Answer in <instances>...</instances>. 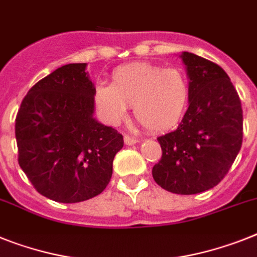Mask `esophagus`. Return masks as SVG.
<instances>
[{"instance_id":"obj_1","label":"esophagus","mask_w":257,"mask_h":257,"mask_svg":"<svg viewBox=\"0 0 257 257\" xmlns=\"http://www.w3.org/2000/svg\"><path fill=\"white\" fill-rule=\"evenodd\" d=\"M140 140L136 139V137H132V136H125L124 137V142L126 144V145H135V144H137Z\"/></svg>"}]
</instances>
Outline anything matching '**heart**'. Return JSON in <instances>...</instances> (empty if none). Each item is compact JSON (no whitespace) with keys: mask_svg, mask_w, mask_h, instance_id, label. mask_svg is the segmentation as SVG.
<instances>
[{"mask_svg":"<svg viewBox=\"0 0 257 257\" xmlns=\"http://www.w3.org/2000/svg\"><path fill=\"white\" fill-rule=\"evenodd\" d=\"M189 100V82L176 68L135 62L115 69L111 85L99 83L94 103L104 120L117 125L133 105L136 120L150 132H167L180 121Z\"/></svg>","mask_w":257,"mask_h":257,"instance_id":"obj_1","label":"heart"}]
</instances>
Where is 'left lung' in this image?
Returning a JSON list of instances; mask_svg holds the SVG:
<instances>
[{
  "label": "left lung",
  "instance_id": "obj_1",
  "mask_svg": "<svg viewBox=\"0 0 257 257\" xmlns=\"http://www.w3.org/2000/svg\"><path fill=\"white\" fill-rule=\"evenodd\" d=\"M189 78V107L174 132L158 137L155 183L178 195L213 188L225 178L243 141V111L228 75L215 62L183 52Z\"/></svg>",
  "mask_w": 257,
  "mask_h": 257
}]
</instances>
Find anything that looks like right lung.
<instances>
[{
  "instance_id": "obj_1",
  "label": "right lung",
  "mask_w": 257,
  "mask_h": 257,
  "mask_svg": "<svg viewBox=\"0 0 257 257\" xmlns=\"http://www.w3.org/2000/svg\"><path fill=\"white\" fill-rule=\"evenodd\" d=\"M86 64L56 69L30 88L15 117L18 163L34 188L73 204L102 193L122 136L92 117L94 85Z\"/></svg>"
}]
</instances>
